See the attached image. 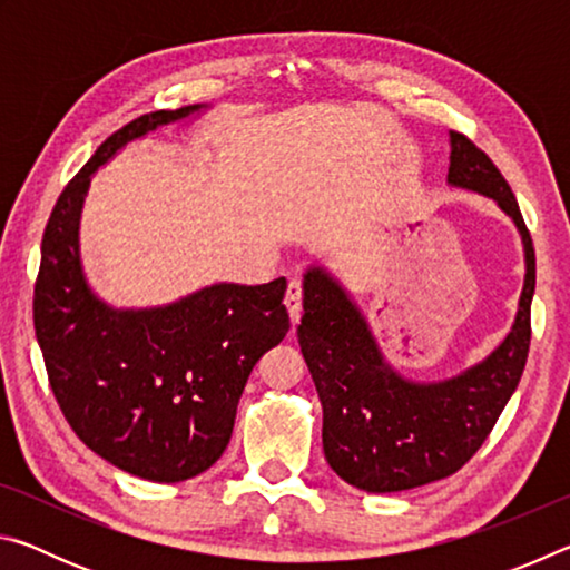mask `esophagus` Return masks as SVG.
<instances>
[{
  "instance_id": "34e87169",
  "label": "esophagus",
  "mask_w": 570,
  "mask_h": 570,
  "mask_svg": "<svg viewBox=\"0 0 570 570\" xmlns=\"http://www.w3.org/2000/svg\"><path fill=\"white\" fill-rule=\"evenodd\" d=\"M284 306H286L288 316H292V324H298V320H302V284L288 282Z\"/></svg>"
}]
</instances>
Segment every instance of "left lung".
<instances>
[{"label":"left lung","mask_w":570,"mask_h":570,"mask_svg":"<svg viewBox=\"0 0 570 570\" xmlns=\"http://www.w3.org/2000/svg\"><path fill=\"white\" fill-rule=\"evenodd\" d=\"M448 183L493 198L525 246V284L503 344L445 382L400 377L344 288L314 266L304 276L298 344L324 410V458L350 485L397 493L458 472L495 428L523 377L530 346L535 250L503 173L468 135L450 130Z\"/></svg>","instance_id":"left-lung-1"}]
</instances>
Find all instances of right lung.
I'll list each match as a JSON object with an SVG mask.
<instances>
[{"label": "right lung", "mask_w": 570, "mask_h": 570, "mask_svg": "<svg viewBox=\"0 0 570 570\" xmlns=\"http://www.w3.org/2000/svg\"><path fill=\"white\" fill-rule=\"evenodd\" d=\"M158 110L112 132L67 183L47 220L35 282V332L75 435L130 475L196 478L224 455L248 374L284 340L286 278L216 284L158 308H112L90 292L77 224L90 176L125 142L188 118Z\"/></svg>", "instance_id": "1"}]
</instances>
